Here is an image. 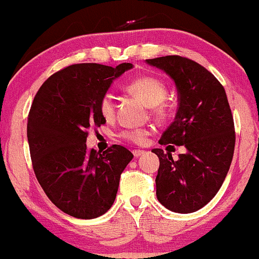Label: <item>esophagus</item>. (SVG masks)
<instances>
[{
	"label": "esophagus",
	"instance_id": "1",
	"mask_svg": "<svg viewBox=\"0 0 259 259\" xmlns=\"http://www.w3.org/2000/svg\"><path fill=\"white\" fill-rule=\"evenodd\" d=\"M143 153H145V151H142V149H134V151H133V154H134V157H135V158L141 157Z\"/></svg>",
	"mask_w": 259,
	"mask_h": 259
}]
</instances>
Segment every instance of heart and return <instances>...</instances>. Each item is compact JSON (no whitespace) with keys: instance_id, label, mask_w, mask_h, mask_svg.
Returning a JSON list of instances; mask_svg holds the SVG:
<instances>
[{"instance_id":"b5f03b06","label":"heart","mask_w":259,"mask_h":259,"mask_svg":"<svg viewBox=\"0 0 259 259\" xmlns=\"http://www.w3.org/2000/svg\"><path fill=\"white\" fill-rule=\"evenodd\" d=\"M126 93L132 94L140 100H142L146 105L151 106L152 113L159 119H164L169 114V105L165 101L167 95V87L164 80L154 76H140L130 80L124 87ZM99 113L105 120L110 121L114 119L116 116V105L114 98L111 93H106L101 96L99 101ZM152 134V127H140V129H125L119 133V138L126 141L143 145L146 140Z\"/></svg>"}]
</instances>
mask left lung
Returning a JSON list of instances; mask_svg holds the SVG:
<instances>
[{
    "label": "left lung",
    "mask_w": 259,
    "mask_h": 259,
    "mask_svg": "<svg viewBox=\"0 0 259 259\" xmlns=\"http://www.w3.org/2000/svg\"><path fill=\"white\" fill-rule=\"evenodd\" d=\"M146 61L170 74L179 90L176 118L159 143L187 148L177 160L171 151L152 149L159 158L157 198L174 212H194L220 191L234 154V119L226 90L210 71L188 58L166 55Z\"/></svg>",
    "instance_id": "obj_1"
}]
</instances>
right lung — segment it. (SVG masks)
<instances>
[{
  "instance_id": "1",
  "label": "right lung",
  "mask_w": 259,
  "mask_h": 259,
  "mask_svg": "<svg viewBox=\"0 0 259 259\" xmlns=\"http://www.w3.org/2000/svg\"><path fill=\"white\" fill-rule=\"evenodd\" d=\"M133 67L88 62L52 74L35 95L27 116V141L36 179L62 212L92 220L107 212L120 175L133 153L112 145L104 153L87 152L89 127L105 123L99 101L112 80Z\"/></svg>"
}]
</instances>
